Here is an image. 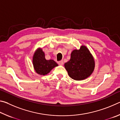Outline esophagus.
<instances>
[{
    "label": "esophagus",
    "mask_w": 120,
    "mask_h": 120,
    "mask_svg": "<svg viewBox=\"0 0 120 120\" xmlns=\"http://www.w3.org/2000/svg\"><path fill=\"white\" fill-rule=\"evenodd\" d=\"M58 64L60 65V66H62V65L64 64V61H63L62 60L58 62Z\"/></svg>",
    "instance_id": "1"
}]
</instances>
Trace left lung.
<instances>
[{
	"mask_svg": "<svg viewBox=\"0 0 120 120\" xmlns=\"http://www.w3.org/2000/svg\"><path fill=\"white\" fill-rule=\"evenodd\" d=\"M94 58L85 45L71 53L70 60L64 64L69 76L75 80H82L92 74L95 69Z\"/></svg>",
	"mask_w": 120,
	"mask_h": 120,
	"instance_id": "1",
	"label": "left lung"
}]
</instances>
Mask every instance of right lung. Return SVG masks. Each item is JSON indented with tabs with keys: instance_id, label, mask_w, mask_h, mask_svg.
Wrapping results in <instances>:
<instances>
[{
	"instance_id": "right-lung-1",
	"label": "right lung",
	"mask_w": 120,
	"mask_h": 120,
	"mask_svg": "<svg viewBox=\"0 0 120 120\" xmlns=\"http://www.w3.org/2000/svg\"><path fill=\"white\" fill-rule=\"evenodd\" d=\"M32 62L35 71L42 76L48 74L52 69L58 66L54 60L45 59V53L41 48H38L34 52Z\"/></svg>"
}]
</instances>
